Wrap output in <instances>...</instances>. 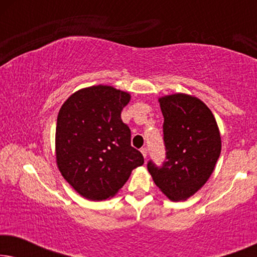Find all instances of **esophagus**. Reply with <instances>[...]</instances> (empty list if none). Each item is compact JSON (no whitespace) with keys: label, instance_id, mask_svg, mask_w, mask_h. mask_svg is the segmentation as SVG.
I'll return each mask as SVG.
<instances>
[{"label":"esophagus","instance_id":"1","mask_svg":"<svg viewBox=\"0 0 257 257\" xmlns=\"http://www.w3.org/2000/svg\"><path fill=\"white\" fill-rule=\"evenodd\" d=\"M140 152L143 153L144 158H146V157H147V149H146V147H142V150H140Z\"/></svg>","mask_w":257,"mask_h":257}]
</instances>
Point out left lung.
I'll list each match as a JSON object with an SVG mask.
<instances>
[{
    "mask_svg": "<svg viewBox=\"0 0 257 257\" xmlns=\"http://www.w3.org/2000/svg\"><path fill=\"white\" fill-rule=\"evenodd\" d=\"M159 103L166 157L161 165L149 160L147 170L165 195L180 201L198 192L213 173L221 153L220 132L212 111L198 98L177 93Z\"/></svg>",
    "mask_w": 257,
    "mask_h": 257,
    "instance_id": "1",
    "label": "left lung"
}]
</instances>
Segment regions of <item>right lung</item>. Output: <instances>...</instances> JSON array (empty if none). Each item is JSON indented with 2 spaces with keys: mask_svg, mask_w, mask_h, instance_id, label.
Returning a JSON list of instances; mask_svg holds the SVG:
<instances>
[{
  "mask_svg": "<svg viewBox=\"0 0 257 257\" xmlns=\"http://www.w3.org/2000/svg\"><path fill=\"white\" fill-rule=\"evenodd\" d=\"M130 94L107 85L79 90L62 105L56 125V160L66 181L84 198L113 196L144 164L121 120Z\"/></svg>",
  "mask_w": 257,
  "mask_h": 257,
  "instance_id": "right-lung-1",
  "label": "right lung"
}]
</instances>
